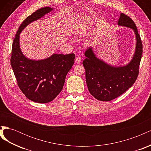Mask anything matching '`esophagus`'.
Segmentation results:
<instances>
[{
	"label": "esophagus",
	"instance_id": "1",
	"mask_svg": "<svg viewBox=\"0 0 151 151\" xmlns=\"http://www.w3.org/2000/svg\"><path fill=\"white\" fill-rule=\"evenodd\" d=\"M81 62V57H77L76 58V62L77 63H79Z\"/></svg>",
	"mask_w": 151,
	"mask_h": 151
}]
</instances>
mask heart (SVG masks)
<instances>
[{
	"instance_id": "b5f03b06",
	"label": "heart",
	"mask_w": 151,
	"mask_h": 151,
	"mask_svg": "<svg viewBox=\"0 0 151 151\" xmlns=\"http://www.w3.org/2000/svg\"><path fill=\"white\" fill-rule=\"evenodd\" d=\"M89 28V23L86 19L77 21L73 27V33L79 36L85 35Z\"/></svg>"
}]
</instances>
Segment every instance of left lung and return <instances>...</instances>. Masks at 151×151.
Returning a JSON list of instances; mask_svg holds the SVG:
<instances>
[{"instance_id": "1", "label": "left lung", "mask_w": 151, "mask_h": 151, "mask_svg": "<svg viewBox=\"0 0 151 151\" xmlns=\"http://www.w3.org/2000/svg\"><path fill=\"white\" fill-rule=\"evenodd\" d=\"M119 26L134 30L135 35V50L132 60L125 65L113 66L97 57L93 48L85 52L83 66L86 81L91 95L98 100L108 101L124 93L132 86L139 75V68L142 54V45L138 30L130 17L121 13L118 22Z\"/></svg>"}]
</instances>
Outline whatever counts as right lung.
Listing matches in <instances>:
<instances>
[{"label":"right lung","instance_id":"add662e5","mask_svg":"<svg viewBox=\"0 0 151 151\" xmlns=\"http://www.w3.org/2000/svg\"><path fill=\"white\" fill-rule=\"evenodd\" d=\"M53 10L43 7L33 12L19 26L12 47L11 64L18 86L27 98L36 103L52 101L61 92L65 77L74 63V53L53 54L42 60L27 58L20 48V34L32 22Z\"/></svg>","mask_w":151,"mask_h":151}]
</instances>
